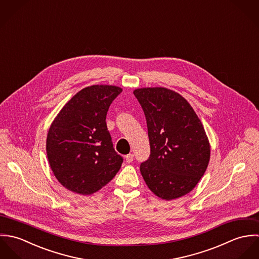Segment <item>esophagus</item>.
<instances>
[{
    "mask_svg": "<svg viewBox=\"0 0 259 259\" xmlns=\"http://www.w3.org/2000/svg\"><path fill=\"white\" fill-rule=\"evenodd\" d=\"M125 160H126V162H127V163L133 162V160H134V154H133V153H128V154H126V156H125Z\"/></svg>",
    "mask_w": 259,
    "mask_h": 259,
    "instance_id": "obj_1",
    "label": "esophagus"
}]
</instances>
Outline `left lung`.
I'll use <instances>...</instances> for the list:
<instances>
[{"label": "left lung", "mask_w": 259, "mask_h": 259, "mask_svg": "<svg viewBox=\"0 0 259 259\" xmlns=\"http://www.w3.org/2000/svg\"><path fill=\"white\" fill-rule=\"evenodd\" d=\"M145 112L150 154L141 163L148 188L166 200L191 191L204 175L210 157L203 125L178 93L164 88L134 92Z\"/></svg>", "instance_id": "1"}]
</instances>
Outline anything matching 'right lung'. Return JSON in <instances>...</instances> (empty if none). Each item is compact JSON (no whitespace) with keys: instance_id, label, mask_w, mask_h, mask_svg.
I'll return each mask as SVG.
<instances>
[{"instance_id":"1","label":"right lung","mask_w":259,"mask_h":259,"mask_svg":"<svg viewBox=\"0 0 259 259\" xmlns=\"http://www.w3.org/2000/svg\"><path fill=\"white\" fill-rule=\"evenodd\" d=\"M121 91L114 85L84 88L53 121L47 154L55 177L69 190L92 194L119 170L123 158L113 148L106 118Z\"/></svg>"}]
</instances>
